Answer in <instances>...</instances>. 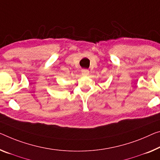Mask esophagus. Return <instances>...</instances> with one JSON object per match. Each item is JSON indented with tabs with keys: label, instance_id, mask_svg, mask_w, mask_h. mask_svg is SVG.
Wrapping results in <instances>:
<instances>
[{
	"label": "esophagus",
	"instance_id": "obj_1",
	"mask_svg": "<svg viewBox=\"0 0 160 160\" xmlns=\"http://www.w3.org/2000/svg\"><path fill=\"white\" fill-rule=\"evenodd\" d=\"M82 76H84V77H86V76H88V74H89V71L87 70V69L82 70Z\"/></svg>",
	"mask_w": 160,
	"mask_h": 160
}]
</instances>
